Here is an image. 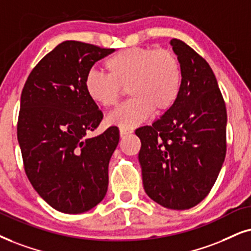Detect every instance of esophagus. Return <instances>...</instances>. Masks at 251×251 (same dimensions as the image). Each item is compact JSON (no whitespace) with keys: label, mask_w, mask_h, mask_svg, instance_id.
I'll return each instance as SVG.
<instances>
[{"label":"esophagus","mask_w":251,"mask_h":251,"mask_svg":"<svg viewBox=\"0 0 251 251\" xmlns=\"http://www.w3.org/2000/svg\"><path fill=\"white\" fill-rule=\"evenodd\" d=\"M132 133V131L131 129H126V128H119V134H120V136H125V135H128V134H131Z\"/></svg>","instance_id":"obj_1"}]
</instances>
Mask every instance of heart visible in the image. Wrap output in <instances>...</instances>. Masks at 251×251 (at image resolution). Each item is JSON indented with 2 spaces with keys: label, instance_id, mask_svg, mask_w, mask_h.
<instances>
[{
  "label": "heart",
  "instance_id": "b5f03b06",
  "mask_svg": "<svg viewBox=\"0 0 251 251\" xmlns=\"http://www.w3.org/2000/svg\"><path fill=\"white\" fill-rule=\"evenodd\" d=\"M107 74L90 71L84 89L97 105L115 106L125 89L132 98L107 117L111 125L133 128L156 113H164L178 98L182 68L169 50L132 47L119 50L104 62Z\"/></svg>",
  "mask_w": 251,
  "mask_h": 251
}]
</instances>
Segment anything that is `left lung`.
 Returning a JSON list of instances; mask_svg holds the SVG:
<instances>
[{
    "label": "left lung",
    "instance_id": "1",
    "mask_svg": "<svg viewBox=\"0 0 251 251\" xmlns=\"http://www.w3.org/2000/svg\"><path fill=\"white\" fill-rule=\"evenodd\" d=\"M170 45L182 68L178 98L135 134L149 198L170 210H189L208 195L223 167L227 112L210 65L182 40Z\"/></svg>",
    "mask_w": 251,
    "mask_h": 251
}]
</instances>
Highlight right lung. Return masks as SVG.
Returning <instances> with one entry per match:
<instances>
[{
	"label": "right lung",
	"mask_w": 251,
	"mask_h": 251,
	"mask_svg": "<svg viewBox=\"0 0 251 251\" xmlns=\"http://www.w3.org/2000/svg\"><path fill=\"white\" fill-rule=\"evenodd\" d=\"M113 50L63 41L40 60L22 91L17 138L25 173L38 195L62 213H83L106 195L119 129L89 136L103 113L88 97L84 80Z\"/></svg>",
	"instance_id": "obj_1"
}]
</instances>
